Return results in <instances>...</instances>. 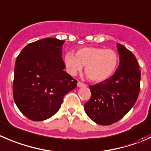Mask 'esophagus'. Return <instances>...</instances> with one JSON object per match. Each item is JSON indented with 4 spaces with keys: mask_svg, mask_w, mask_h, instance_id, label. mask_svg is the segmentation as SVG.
<instances>
[{
    "mask_svg": "<svg viewBox=\"0 0 151 151\" xmlns=\"http://www.w3.org/2000/svg\"><path fill=\"white\" fill-rule=\"evenodd\" d=\"M86 85L84 84V83H81V82H78V83H77V87L82 88V87H86Z\"/></svg>",
    "mask_w": 151,
    "mask_h": 151,
    "instance_id": "1",
    "label": "esophagus"
}]
</instances>
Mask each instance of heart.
I'll list each match as a JSON object with an SVG mask.
<instances>
[{
	"label": "heart",
	"instance_id": "1",
	"mask_svg": "<svg viewBox=\"0 0 151 151\" xmlns=\"http://www.w3.org/2000/svg\"><path fill=\"white\" fill-rule=\"evenodd\" d=\"M67 71L76 75L86 66L85 71L89 80L102 82L114 74L119 64L117 53L112 49L99 47L81 48L76 52H67L64 57Z\"/></svg>",
	"mask_w": 151,
	"mask_h": 151
}]
</instances>
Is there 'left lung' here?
Masks as SVG:
<instances>
[{
	"label": "left lung",
	"instance_id": "obj_1",
	"mask_svg": "<svg viewBox=\"0 0 151 151\" xmlns=\"http://www.w3.org/2000/svg\"><path fill=\"white\" fill-rule=\"evenodd\" d=\"M119 65L106 80L90 86L91 96L85 104V111L96 124L109 125L122 119L132 108L140 90L141 72L137 58L117 43Z\"/></svg>",
	"mask_w": 151,
	"mask_h": 151
}]
</instances>
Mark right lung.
<instances>
[{
    "mask_svg": "<svg viewBox=\"0 0 151 151\" xmlns=\"http://www.w3.org/2000/svg\"><path fill=\"white\" fill-rule=\"evenodd\" d=\"M65 40L45 38L25 46L14 66L13 96L18 109L33 121H43L60 108L77 81L64 71Z\"/></svg>",
    "mask_w": 151,
    "mask_h": 151,
    "instance_id": "obj_1",
    "label": "right lung"
}]
</instances>
